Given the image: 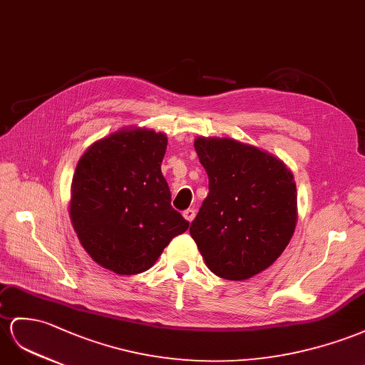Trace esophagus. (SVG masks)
I'll return each instance as SVG.
<instances>
[{
    "instance_id": "obj_1",
    "label": "esophagus",
    "mask_w": 365,
    "mask_h": 365,
    "mask_svg": "<svg viewBox=\"0 0 365 365\" xmlns=\"http://www.w3.org/2000/svg\"><path fill=\"white\" fill-rule=\"evenodd\" d=\"M183 217L188 220L190 223L194 220V217H195V211L192 210V208H188V210H185L183 211Z\"/></svg>"
}]
</instances>
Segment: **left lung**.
<instances>
[{
	"label": "left lung",
	"instance_id": "obj_1",
	"mask_svg": "<svg viewBox=\"0 0 365 365\" xmlns=\"http://www.w3.org/2000/svg\"><path fill=\"white\" fill-rule=\"evenodd\" d=\"M210 192L190 232L211 272L245 280L264 272L292 239L296 183L272 154L231 138H195Z\"/></svg>",
	"mask_w": 365,
	"mask_h": 365
}]
</instances>
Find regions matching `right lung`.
<instances>
[{
	"mask_svg": "<svg viewBox=\"0 0 365 365\" xmlns=\"http://www.w3.org/2000/svg\"><path fill=\"white\" fill-rule=\"evenodd\" d=\"M168 138L123 129L88 148L72 179L71 220L88 255L117 274L151 268L190 227L162 174Z\"/></svg>",
	"mask_w": 365,
	"mask_h": 365,
	"instance_id": "add662e5",
	"label": "right lung"
}]
</instances>
